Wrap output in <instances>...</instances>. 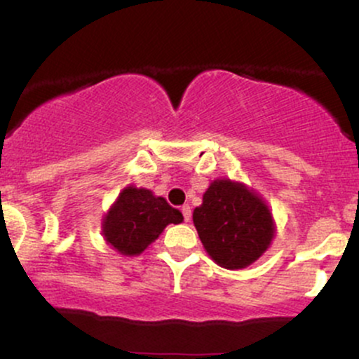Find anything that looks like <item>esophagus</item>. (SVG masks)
Here are the masks:
<instances>
[{
    "mask_svg": "<svg viewBox=\"0 0 359 359\" xmlns=\"http://www.w3.org/2000/svg\"><path fill=\"white\" fill-rule=\"evenodd\" d=\"M182 214H184V219L185 221L191 219V205H189V204L182 205Z\"/></svg>",
    "mask_w": 359,
    "mask_h": 359,
    "instance_id": "esophagus-1",
    "label": "esophagus"
}]
</instances>
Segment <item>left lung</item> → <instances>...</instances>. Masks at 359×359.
I'll return each mask as SVG.
<instances>
[{
    "mask_svg": "<svg viewBox=\"0 0 359 359\" xmlns=\"http://www.w3.org/2000/svg\"><path fill=\"white\" fill-rule=\"evenodd\" d=\"M192 219L209 257L228 270L257 262L275 236L273 216L263 197L231 179L209 184Z\"/></svg>",
    "mask_w": 359,
    "mask_h": 359,
    "instance_id": "1",
    "label": "left lung"
}]
</instances>
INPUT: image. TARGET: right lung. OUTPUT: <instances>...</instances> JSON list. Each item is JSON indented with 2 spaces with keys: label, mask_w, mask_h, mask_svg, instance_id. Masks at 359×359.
<instances>
[{
  "label": "right lung",
  "mask_w": 359,
  "mask_h": 359,
  "mask_svg": "<svg viewBox=\"0 0 359 359\" xmlns=\"http://www.w3.org/2000/svg\"><path fill=\"white\" fill-rule=\"evenodd\" d=\"M184 221L182 212L150 189L128 185L119 192L101 222L102 236L125 257L143 253L168 224Z\"/></svg>",
  "instance_id": "add662e5"
}]
</instances>
